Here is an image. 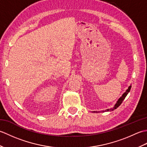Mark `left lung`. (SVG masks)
Listing matches in <instances>:
<instances>
[{
  "mask_svg": "<svg viewBox=\"0 0 147 147\" xmlns=\"http://www.w3.org/2000/svg\"><path fill=\"white\" fill-rule=\"evenodd\" d=\"M131 86H129V87H128V88H127V90H126V92H124V93H123V95H122L121 97L119 98V100H117V102H116V104H115V105H114V106L112 108H111V109H107V110H105V111H102V112H106V111H114V110H115V109H116L121 104H122V102H123V100H124V98H125V97L126 96H127V93H128L129 92V91H130V90H131ZM92 112H96V113H97V111H93Z\"/></svg>",
  "mask_w": 147,
  "mask_h": 147,
  "instance_id": "left-lung-1",
  "label": "left lung"
}]
</instances>
